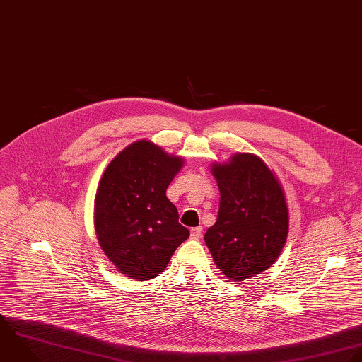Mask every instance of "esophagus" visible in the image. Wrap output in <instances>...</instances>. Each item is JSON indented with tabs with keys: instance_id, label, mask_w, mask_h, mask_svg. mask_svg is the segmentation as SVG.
<instances>
[{
	"instance_id": "34e87169",
	"label": "esophagus",
	"mask_w": 362,
	"mask_h": 362,
	"mask_svg": "<svg viewBox=\"0 0 362 362\" xmlns=\"http://www.w3.org/2000/svg\"><path fill=\"white\" fill-rule=\"evenodd\" d=\"M202 231H203L202 227L192 228V230H190V238H192V240H199V238L202 237Z\"/></svg>"
}]
</instances>
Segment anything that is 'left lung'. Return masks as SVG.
<instances>
[{
    "label": "left lung",
    "instance_id": "left-lung-1",
    "mask_svg": "<svg viewBox=\"0 0 362 362\" xmlns=\"http://www.w3.org/2000/svg\"><path fill=\"white\" fill-rule=\"evenodd\" d=\"M210 168L221 199L204 241L216 267L241 282L271 268L282 252L289 231L285 192L274 170L250 152Z\"/></svg>",
    "mask_w": 362,
    "mask_h": 362
}]
</instances>
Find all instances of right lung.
<instances>
[{
	"instance_id": "add662e5",
	"label": "right lung",
	"mask_w": 362,
	"mask_h": 362,
	"mask_svg": "<svg viewBox=\"0 0 362 362\" xmlns=\"http://www.w3.org/2000/svg\"><path fill=\"white\" fill-rule=\"evenodd\" d=\"M185 159L149 139L124 148L105 168L94 199V228L105 257L128 279L149 281L190 233L166 189Z\"/></svg>"
}]
</instances>
